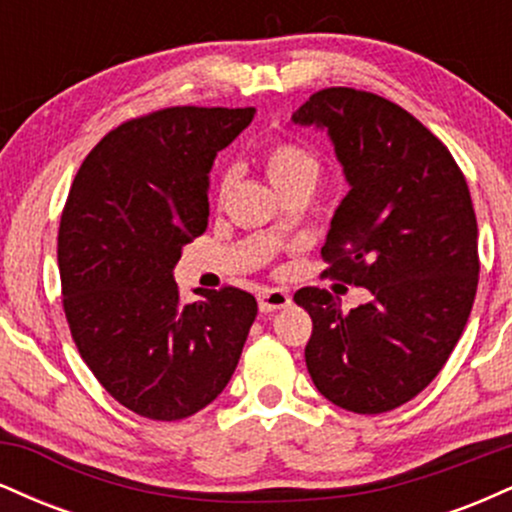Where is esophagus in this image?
<instances>
[{"label": "esophagus", "instance_id": "34e87169", "mask_svg": "<svg viewBox=\"0 0 512 512\" xmlns=\"http://www.w3.org/2000/svg\"><path fill=\"white\" fill-rule=\"evenodd\" d=\"M257 303H260L262 313H274V310L289 308L291 296L284 289H264L257 296Z\"/></svg>", "mask_w": 512, "mask_h": 512}]
</instances>
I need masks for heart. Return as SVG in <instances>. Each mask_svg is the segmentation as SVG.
<instances>
[{
	"mask_svg": "<svg viewBox=\"0 0 512 512\" xmlns=\"http://www.w3.org/2000/svg\"><path fill=\"white\" fill-rule=\"evenodd\" d=\"M264 168H267L269 180L276 190L284 195V192L296 190V187H308L313 190L320 180L322 173V161L320 156L310 149L308 144L296 142V139H281V142H274L264 154ZM238 180L236 168H226L219 178V199L223 202L228 192L233 190Z\"/></svg>",
	"mask_w": 512,
	"mask_h": 512,
	"instance_id": "obj_1",
	"label": "heart"
}]
</instances>
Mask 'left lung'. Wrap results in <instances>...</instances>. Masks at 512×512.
I'll return each instance as SVG.
<instances>
[{"label":"left lung","instance_id":"8db88e82","mask_svg":"<svg viewBox=\"0 0 512 512\" xmlns=\"http://www.w3.org/2000/svg\"><path fill=\"white\" fill-rule=\"evenodd\" d=\"M291 120L327 129L351 187L322 276L370 291L349 313L327 289L296 291L313 320L305 366L332 404L383 414L436 378L472 313L479 231L467 180L431 129L375 93L322 88Z\"/></svg>","mask_w":512,"mask_h":512}]
</instances>
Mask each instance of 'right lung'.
I'll use <instances>...</instances> for the list:
<instances>
[{
  "mask_svg": "<svg viewBox=\"0 0 512 512\" xmlns=\"http://www.w3.org/2000/svg\"><path fill=\"white\" fill-rule=\"evenodd\" d=\"M255 108L178 105L108 132L81 163L57 233L62 305L81 358L134 414L178 421L231 380L257 301L223 286L182 303L173 269L207 231L209 170Z\"/></svg>",
  "mask_w": 512,
  "mask_h": 512,
  "instance_id": "1",
  "label": "right lung"
}]
</instances>
